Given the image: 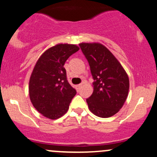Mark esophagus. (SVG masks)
I'll return each mask as SVG.
<instances>
[{
	"label": "esophagus",
	"mask_w": 157,
	"mask_h": 157,
	"mask_svg": "<svg viewBox=\"0 0 157 157\" xmlns=\"http://www.w3.org/2000/svg\"><path fill=\"white\" fill-rule=\"evenodd\" d=\"M82 86H83V83L78 84V85L76 86V89H77V91H79V90H80V88H81V87H82Z\"/></svg>",
	"instance_id": "obj_1"
}]
</instances>
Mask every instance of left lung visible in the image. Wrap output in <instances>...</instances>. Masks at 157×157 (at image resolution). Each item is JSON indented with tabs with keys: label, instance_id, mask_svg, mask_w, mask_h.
<instances>
[{
	"label": "left lung",
	"instance_id": "left-lung-1",
	"mask_svg": "<svg viewBox=\"0 0 157 157\" xmlns=\"http://www.w3.org/2000/svg\"><path fill=\"white\" fill-rule=\"evenodd\" d=\"M93 77V92L86 99L89 109L97 117L113 116L126 101L129 89L128 74L109 49L99 43H80Z\"/></svg>",
	"mask_w": 157,
	"mask_h": 157
}]
</instances>
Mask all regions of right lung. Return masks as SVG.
<instances>
[{
    "mask_svg": "<svg viewBox=\"0 0 157 157\" xmlns=\"http://www.w3.org/2000/svg\"><path fill=\"white\" fill-rule=\"evenodd\" d=\"M79 49L75 44H56L47 49L34 65L29 97L34 108L45 117L56 120L63 116L77 93L67 81L64 65Z\"/></svg>",
    "mask_w": 157,
    "mask_h": 157,
    "instance_id": "obj_1",
    "label": "right lung"
}]
</instances>
